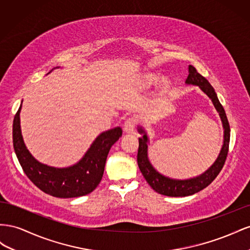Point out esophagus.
<instances>
[{"mask_svg":"<svg viewBox=\"0 0 250 250\" xmlns=\"http://www.w3.org/2000/svg\"><path fill=\"white\" fill-rule=\"evenodd\" d=\"M135 126H136V119L129 118L124 125V132L125 133H133L135 131Z\"/></svg>","mask_w":250,"mask_h":250,"instance_id":"34e87169","label":"esophagus"}]
</instances>
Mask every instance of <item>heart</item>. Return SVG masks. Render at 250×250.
Listing matches in <instances>:
<instances>
[{"instance_id": "obj_1", "label": "heart", "mask_w": 250, "mask_h": 250, "mask_svg": "<svg viewBox=\"0 0 250 250\" xmlns=\"http://www.w3.org/2000/svg\"><path fill=\"white\" fill-rule=\"evenodd\" d=\"M145 80H146V83H152V82L155 81V77H154L153 75H146V76L145 77Z\"/></svg>"}]
</instances>
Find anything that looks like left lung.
Instances as JSON below:
<instances>
[{
	"label": "left lung",
	"instance_id": "1",
	"mask_svg": "<svg viewBox=\"0 0 250 250\" xmlns=\"http://www.w3.org/2000/svg\"><path fill=\"white\" fill-rule=\"evenodd\" d=\"M187 84L198 85L204 93L208 95L215 105L217 112L219 113V116L222 121L223 130H224V136H223V145L221 147V151L219 156L215 162L205 170L204 173L199 175L194 178H189V179H173V178L167 177L165 175L160 174L157 170L152 163L148 160L147 156V144H148V137L145 127L138 126V132L142 136L139 137V147H138V154H137V162L141 174L144 175L145 179L149 184L155 191L158 194L168 196V197H187L194 195L196 192L202 190L206 187L215 180V178L219 175V173L222 169L224 162L226 160V156L228 153V146H229V138H230V127L228 120L226 117L225 111L223 109L222 104H220L218 96L215 92V89L212 85L208 83L205 77L197 72L195 67L188 66V76L185 81Z\"/></svg>",
	"mask_w": 250,
	"mask_h": 250
}]
</instances>
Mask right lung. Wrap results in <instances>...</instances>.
Here are the masks:
<instances>
[{
	"instance_id": "obj_1",
	"label": "right lung",
	"mask_w": 250,
	"mask_h": 250,
	"mask_svg": "<svg viewBox=\"0 0 250 250\" xmlns=\"http://www.w3.org/2000/svg\"><path fill=\"white\" fill-rule=\"evenodd\" d=\"M21 109L22 104L13 119L12 139L14 152L27 177L41 190L58 198H75L93 191L103 178L111 146L123 135L121 127H113L99 134L83 158L75 165L54 167L41 163L28 151L21 131Z\"/></svg>"
}]
</instances>
